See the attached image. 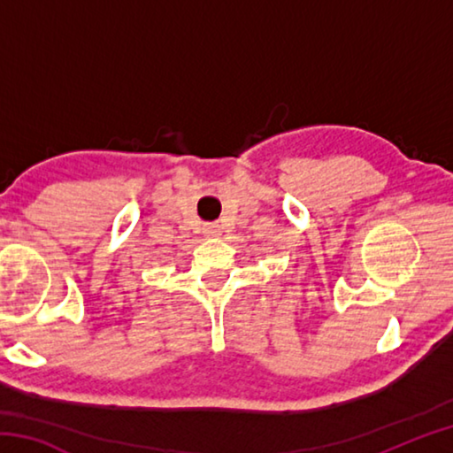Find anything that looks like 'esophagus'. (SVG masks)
<instances>
[{
  "label": "esophagus",
  "mask_w": 453,
  "mask_h": 453,
  "mask_svg": "<svg viewBox=\"0 0 453 453\" xmlns=\"http://www.w3.org/2000/svg\"><path fill=\"white\" fill-rule=\"evenodd\" d=\"M218 232H219L218 226H205V229H203L205 235H218Z\"/></svg>",
  "instance_id": "esophagus-1"
}]
</instances>
